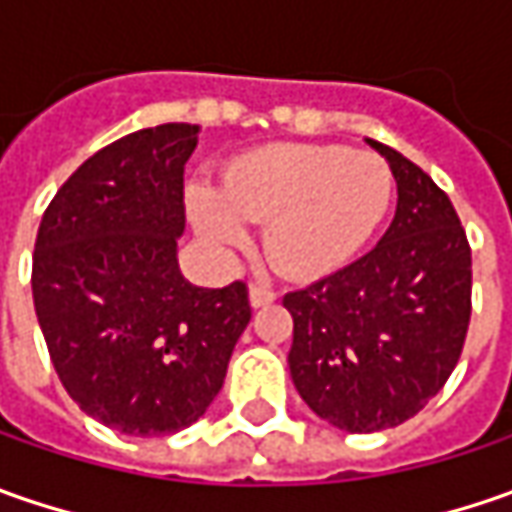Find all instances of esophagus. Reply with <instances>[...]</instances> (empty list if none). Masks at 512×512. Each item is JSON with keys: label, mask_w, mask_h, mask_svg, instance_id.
Wrapping results in <instances>:
<instances>
[{"label": "esophagus", "mask_w": 512, "mask_h": 512, "mask_svg": "<svg viewBox=\"0 0 512 512\" xmlns=\"http://www.w3.org/2000/svg\"><path fill=\"white\" fill-rule=\"evenodd\" d=\"M270 302H276V290H270L265 285H253L250 287V305L253 307H265Z\"/></svg>", "instance_id": "esophagus-1"}]
</instances>
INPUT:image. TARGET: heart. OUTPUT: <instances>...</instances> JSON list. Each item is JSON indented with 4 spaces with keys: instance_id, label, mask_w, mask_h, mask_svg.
I'll return each mask as SVG.
<instances>
[{
    "instance_id": "obj_1",
    "label": "heart",
    "mask_w": 512,
    "mask_h": 512,
    "mask_svg": "<svg viewBox=\"0 0 512 512\" xmlns=\"http://www.w3.org/2000/svg\"><path fill=\"white\" fill-rule=\"evenodd\" d=\"M393 202V173L373 153L342 145H270L233 159L222 193L193 185L187 205L202 236L219 247L267 225V259L290 279H316L362 250Z\"/></svg>"
}]
</instances>
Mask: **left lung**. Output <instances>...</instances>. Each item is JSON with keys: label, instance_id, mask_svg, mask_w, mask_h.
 I'll use <instances>...</instances> for the list:
<instances>
[{"label": "left lung", "instance_id": "8db88e82", "mask_svg": "<svg viewBox=\"0 0 512 512\" xmlns=\"http://www.w3.org/2000/svg\"><path fill=\"white\" fill-rule=\"evenodd\" d=\"M399 187L379 245L285 293L290 376L307 407L339 430L376 433L416 416L462 356L473 267L459 213L419 165L367 139Z\"/></svg>", "mask_w": 512, "mask_h": 512}]
</instances>
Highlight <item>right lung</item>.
<instances>
[{"instance_id": "right-lung-1", "label": "right lung", "mask_w": 512, "mask_h": 512, "mask_svg": "<svg viewBox=\"0 0 512 512\" xmlns=\"http://www.w3.org/2000/svg\"><path fill=\"white\" fill-rule=\"evenodd\" d=\"M196 142L185 122L110 142L56 190L36 233L33 305L59 382L128 436L205 416L250 322L245 282L196 287L176 262Z\"/></svg>"}]
</instances>
